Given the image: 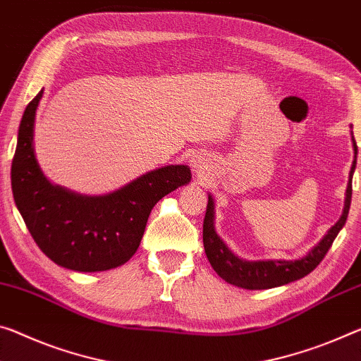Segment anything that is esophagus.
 I'll return each instance as SVG.
<instances>
[{"label": "esophagus", "mask_w": 361, "mask_h": 361, "mask_svg": "<svg viewBox=\"0 0 361 361\" xmlns=\"http://www.w3.org/2000/svg\"><path fill=\"white\" fill-rule=\"evenodd\" d=\"M191 167L194 170V173H197V175H202V173H205V170H207V167H205L204 159L201 156H192L191 157Z\"/></svg>", "instance_id": "obj_1"}]
</instances>
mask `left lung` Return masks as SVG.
Returning a JSON list of instances; mask_svg holds the SVG:
<instances>
[{
	"mask_svg": "<svg viewBox=\"0 0 361 361\" xmlns=\"http://www.w3.org/2000/svg\"><path fill=\"white\" fill-rule=\"evenodd\" d=\"M352 135V145H353V162L350 173H348V183L345 190V201H344V210H342L341 219L337 220L334 226L329 228V231L324 234L322 241H319L312 250H308L307 255L300 257L295 260H244L233 252L228 247L226 243L219 236V233L215 230V201L214 197L209 194V202H207V212H205L204 219V249L205 255L210 262V265L216 271L220 278L225 279L226 283L243 289H271L278 288V286L288 284L297 281V279L307 276L308 273H312L314 268L319 265V262L324 259L326 252H328L331 244L334 243V239L339 231L344 228L347 221L348 210H350L352 202V178L353 171L357 167V154L358 147L355 138Z\"/></svg>",
	"mask_w": 361,
	"mask_h": 361,
	"instance_id": "8db88e82",
	"label": "left lung"
}]
</instances>
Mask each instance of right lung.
I'll list each match as a JSON object with an SVG mask.
<instances>
[{
	"label": "right lung",
	"instance_id": "obj_1",
	"mask_svg": "<svg viewBox=\"0 0 361 361\" xmlns=\"http://www.w3.org/2000/svg\"><path fill=\"white\" fill-rule=\"evenodd\" d=\"M43 90L25 107L11 167L13 196L42 252L67 270L94 273L127 263L160 199L191 181L188 165H167L118 190L87 196L53 185L35 156V116Z\"/></svg>",
	"mask_w": 361,
	"mask_h": 361
}]
</instances>
